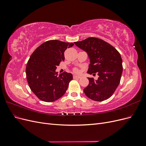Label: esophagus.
Instances as JSON below:
<instances>
[{
	"label": "esophagus",
	"instance_id": "obj_1",
	"mask_svg": "<svg viewBox=\"0 0 146 146\" xmlns=\"http://www.w3.org/2000/svg\"><path fill=\"white\" fill-rule=\"evenodd\" d=\"M73 78H80L81 76H74Z\"/></svg>",
	"mask_w": 146,
	"mask_h": 146
}]
</instances>
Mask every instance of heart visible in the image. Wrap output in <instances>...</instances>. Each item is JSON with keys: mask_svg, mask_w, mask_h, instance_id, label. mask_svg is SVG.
I'll return each mask as SVG.
<instances>
[{"mask_svg": "<svg viewBox=\"0 0 146 146\" xmlns=\"http://www.w3.org/2000/svg\"><path fill=\"white\" fill-rule=\"evenodd\" d=\"M76 72H77L78 71H77V70H76Z\"/></svg>", "mask_w": 146, "mask_h": 146, "instance_id": "1", "label": "heart"}]
</instances>
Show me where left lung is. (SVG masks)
Segmentation results:
<instances>
[{
  "label": "left lung",
  "instance_id": "8db88e82",
  "mask_svg": "<svg viewBox=\"0 0 146 146\" xmlns=\"http://www.w3.org/2000/svg\"><path fill=\"white\" fill-rule=\"evenodd\" d=\"M87 52L90 59L88 72H97L99 77L88 78L89 85L83 90L85 95L95 101L109 99L116 91L122 73V60L119 52L102 39L90 37L74 42Z\"/></svg>",
  "mask_w": 146,
  "mask_h": 146
}]
</instances>
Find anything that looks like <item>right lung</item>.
I'll use <instances>...</instances> for the list:
<instances>
[{
    "label": "right lung",
    "mask_w": 146,
    "mask_h": 146,
    "mask_svg": "<svg viewBox=\"0 0 146 146\" xmlns=\"http://www.w3.org/2000/svg\"><path fill=\"white\" fill-rule=\"evenodd\" d=\"M73 43L49 40L42 43L33 52L26 66V77L30 90L37 98L52 102L62 97L72 80L70 73L57 76L55 69L64 60V52Z\"/></svg>",
    "instance_id": "add662e5"
}]
</instances>
